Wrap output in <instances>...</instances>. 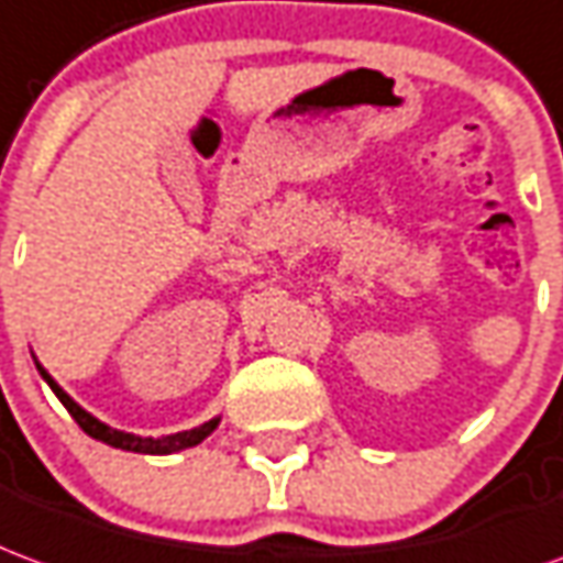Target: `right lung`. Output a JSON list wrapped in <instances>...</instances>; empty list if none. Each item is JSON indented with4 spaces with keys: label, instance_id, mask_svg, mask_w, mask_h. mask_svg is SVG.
<instances>
[{
    "label": "right lung",
    "instance_id": "add662e5",
    "mask_svg": "<svg viewBox=\"0 0 563 563\" xmlns=\"http://www.w3.org/2000/svg\"><path fill=\"white\" fill-rule=\"evenodd\" d=\"M35 368H38V375L45 377V384H48L54 396L66 405V411L76 418V423L81 430L88 432L90 439H97V442H106V445L112 448H121V451H136V454H176V451H186V448H195L200 445L210 432L219 427V420L222 418H213L207 420V423H200L195 430H186V432H173V435H161V439H143V435H133V432H121V430H112L109 423L103 420H97L90 411H85L81 405L69 396V393L63 390L60 384L54 380V377L42 368V363L35 360Z\"/></svg>",
    "mask_w": 563,
    "mask_h": 563
}]
</instances>
